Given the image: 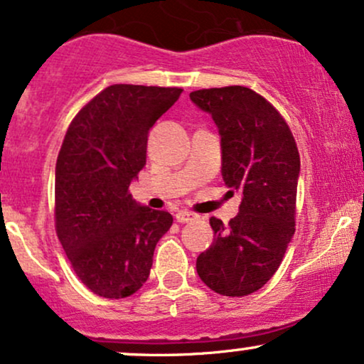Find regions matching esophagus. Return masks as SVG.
<instances>
[{
  "mask_svg": "<svg viewBox=\"0 0 364 364\" xmlns=\"http://www.w3.org/2000/svg\"><path fill=\"white\" fill-rule=\"evenodd\" d=\"M195 218H196L195 213L188 212V210H179V212L176 213V220L179 222V224H186V222L195 220Z\"/></svg>",
  "mask_w": 364,
  "mask_h": 364,
  "instance_id": "1",
  "label": "esophagus"
}]
</instances>
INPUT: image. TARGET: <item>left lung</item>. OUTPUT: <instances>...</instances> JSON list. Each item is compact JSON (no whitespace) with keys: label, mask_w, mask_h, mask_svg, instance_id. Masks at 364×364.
Masks as SVG:
<instances>
[{"label":"left lung","mask_w":364,"mask_h":364,"mask_svg":"<svg viewBox=\"0 0 364 364\" xmlns=\"http://www.w3.org/2000/svg\"><path fill=\"white\" fill-rule=\"evenodd\" d=\"M190 100L218 127L222 178L242 195L229 225L210 218L215 235L196 273L220 295H251L277 273L295 234L299 149L277 108L249 87L198 90Z\"/></svg>","instance_id":"obj_1"}]
</instances>
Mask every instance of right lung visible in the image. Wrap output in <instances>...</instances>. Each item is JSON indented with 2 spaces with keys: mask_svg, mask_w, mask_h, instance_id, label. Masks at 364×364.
Listing matches in <instances>:
<instances>
[{
  "mask_svg": "<svg viewBox=\"0 0 364 364\" xmlns=\"http://www.w3.org/2000/svg\"><path fill=\"white\" fill-rule=\"evenodd\" d=\"M181 87L113 85L74 117L55 164V230L82 283L125 299L147 282L171 213L137 203L129 186L146 166L151 127Z\"/></svg>",
  "mask_w": 364,
  "mask_h": 364,
  "instance_id": "obj_1",
  "label": "right lung"
}]
</instances>
